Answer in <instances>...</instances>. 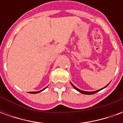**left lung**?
<instances>
[{
    "mask_svg": "<svg viewBox=\"0 0 123 123\" xmlns=\"http://www.w3.org/2000/svg\"><path fill=\"white\" fill-rule=\"evenodd\" d=\"M70 84H71V85L72 86V87L74 88L75 90H76L78 92H79L82 93H83V94H86V95H91V94H94V93H95L98 92L99 91H100V90H103V88H106V87H107V86H108V84H107V85L106 86H105L104 88H101V89H100V90H97V91H95V92H85V91H83V90H79L78 88H77L76 87V86H74L73 85V84H72L71 82H70Z\"/></svg>",
    "mask_w": 123,
    "mask_h": 123,
    "instance_id": "1",
    "label": "left lung"
}]
</instances>
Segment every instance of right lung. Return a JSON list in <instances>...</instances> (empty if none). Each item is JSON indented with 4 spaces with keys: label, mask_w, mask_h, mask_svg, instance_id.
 <instances>
[{
    "label": "right lung",
    "mask_w": 123,
    "mask_h": 123,
    "mask_svg": "<svg viewBox=\"0 0 123 123\" xmlns=\"http://www.w3.org/2000/svg\"><path fill=\"white\" fill-rule=\"evenodd\" d=\"M46 88H47V87H46ZM45 88H44V89H43L42 90L38 91V92H30V93H39V92H42V91L44 90H45Z\"/></svg>",
    "instance_id": "right-lung-1"
}]
</instances>
